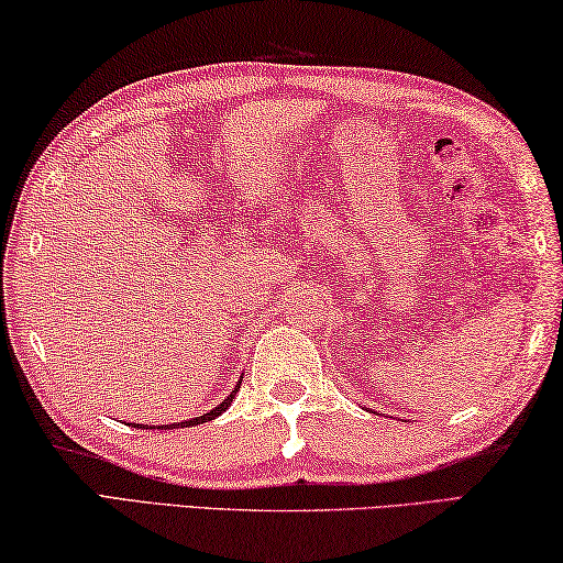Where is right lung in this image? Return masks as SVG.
<instances>
[{"instance_id": "add662e5", "label": "right lung", "mask_w": 563, "mask_h": 563, "mask_svg": "<svg viewBox=\"0 0 563 563\" xmlns=\"http://www.w3.org/2000/svg\"><path fill=\"white\" fill-rule=\"evenodd\" d=\"M236 390H240V386H236L232 393H230V396H227L222 402H220V406H217L214 410H210V412H205V416H200V418H192V420H187V422H177V426H180V428H187V426H197V422H207V420H214L217 416H222V412L227 410V408H230V402H232V398H234V393ZM157 428H161V426H157ZM143 430H147V426H143ZM165 430H170V426H167Z\"/></svg>"}]
</instances>
